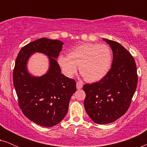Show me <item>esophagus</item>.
Returning a JSON list of instances; mask_svg holds the SVG:
<instances>
[{
  "label": "esophagus",
  "instance_id": "34e87169",
  "mask_svg": "<svg viewBox=\"0 0 147 147\" xmlns=\"http://www.w3.org/2000/svg\"><path fill=\"white\" fill-rule=\"evenodd\" d=\"M82 87H83V84L81 83V82H77V84H76V88H77L78 90L82 89Z\"/></svg>",
  "mask_w": 147,
  "mask_h": 147
}]
</instances>
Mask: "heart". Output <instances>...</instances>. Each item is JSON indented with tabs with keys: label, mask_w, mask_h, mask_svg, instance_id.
Segmentation results:
<instances>
[{
	"label": "heart",
	"mask_w": 147,
	"mask_h": 147,
	"mask_svg": "<svg viewBox=\"0 0 147 147\" xmlns=\"http://www.w3.org/2000/svg\"><path fill=\"white\" fill-rule=\"evenodd\" d=\"M111 49L106 45L82 43L69 50L67 56L61 55L57 63L67 78L76 73L78 65L83 77L88 82H93L102 79L111 67Z\"/></svg>",
	"instance_id": "b5f03b06"
}]
</instances>
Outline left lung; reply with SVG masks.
<instances>
[{"instance_id":"8db88e82","label":"left lung","mask_w":147,"mask_h":147,"mask_svg":"<svg viewBox=\"0 0 147 147\" xmlns=\"http://www.w3.org/2000/svg\"><path fill=\"white\" fill-rule=\"evenodd\" d=\"M103 40L113 53L111 69L100 81L83 86L86 111L98 124L111 123L126 113L138 82L136 65L131 54L117 42Z\"/></svg>"}]
</instances>
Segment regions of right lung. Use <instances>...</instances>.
Returning a JSON list of instances; mask_svg holds the SVG:
<instances>
[{
  "label": "right lung",
  "mask_w": 147,
  "mask_h": 147,
  "mask_svg": "<svg viewBox=\"0 0 147 147\" xmlns=\"http://www.w3.org/2000/svg\"><path fill=\"white\" fill-rule=\"evenodd\" d=\"M63 43L41 38L20 50L13 71V84L19 107L30 120L38 125L52 127L59 124L68 111L71 96L76 91L75 80L61 74L57 58ZM35 53L47 55L49 69L41 76H35L27 69L29 58Z\"/></svg>",
  "instance_id": "right-lung-1"
}]
</instances>
